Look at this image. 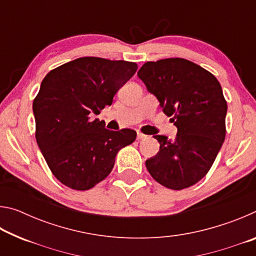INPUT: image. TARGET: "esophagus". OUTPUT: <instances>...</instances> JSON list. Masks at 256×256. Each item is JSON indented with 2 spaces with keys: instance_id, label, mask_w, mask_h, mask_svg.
I'll return each mask as SVG.
<instances>
[{
  "instance_id": "obj_1",
  "label": "esophagus",
  "mask_w": 256,
  "mask_h": 256,
  "mask_svg": "<svg viewBox=\"0 0 256 256\" xmlns=\"http://www.w3.org/2000/svg\"><path fill=\"white\" fill-rule=\"evenodd\" d=\"M138 140L140 141V140H144V138H146V134H144V133H141V132H138Z\"/></svg>"
}]
</instances>
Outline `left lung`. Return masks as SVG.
<instances>
[{"label": "left lung", "mask_w": 256, "mask_h": 256, "mask_svg": "<svg viewBox=\"0 0 256 256\" xmlns=\"http://www.w3.org/2000/svg\"><path fill=\"white\" fill-rule=\"evenodd\" d=\"M138 76L177 128L174 140L154 136L160 149L146 170L164 188H190L206 175L226 136L222 86L206 68L177 58L146 62Z\"/></svg>", "instance_id": "obj_1"}]
</instances>
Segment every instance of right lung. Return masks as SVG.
Masks as SVG:
<instances>
[{"label": "right lung", "mask_w": 256, "mask_h": 256, "mask_svg": "<svg viewBox=\"0 0 256 256\" xmlns=\"http://www.w3.org/2000/svg\"><path fill=\"white\" fill-rule=\"evenodd\" d=\"M138 66L126 60L80 58L52 70L42 81L32 110L36 140L53 175L73 190L94 188L110 175L131 128L110 131L94 120L131 79Z\"/></svg>", "instance_id": "right-lung-1"}]
</instances>
